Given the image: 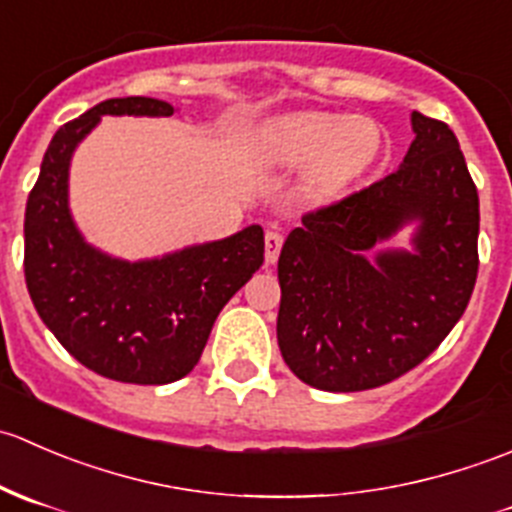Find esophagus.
I'll use <instances>...</instances> for the list:
<instances>
[{
    "label": "esophagus",
    "instance_id": "obj_1",
    "mask_svg": "<svg viewBox=\"0 0 512 512\" xmlns=\"http://www.w3.org/2000/svg\"><path fill=\"white\" fill-rule=\"evenodd\" d=\"M282 242H285V237H282L280 230H267L265 235V260L267 265H272V262H277V257H280V250H282Z\"/></svg>",
    "mask_w": 512,
    "mask_h": 512
}]
</instances>
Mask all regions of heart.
<instances>
[{"instance_id": "heart-1", "label": "heart", "mask_w": 512, "mask_h": 512, "mask_svg": "<svg viewBox=\"0 0 512 512\" xmlns=\"http://www.w3.org/2000/svg\"><path fill=\"white\" fill-rule=\"evenodd\" d=\"M267 151L280 163H312L309 190L329 198L349 188L379 160L384 151V131L369 118L297 113L270 133Z\"/></svg>"}]
</instances>
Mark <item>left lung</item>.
I'll use <instances>...</instances> for the list:
<instances>
[{"instance_id": "obj_1", "label": "left lung", "mask_w": 512, "mask_h": 512, "mask_svg": "<svg viewBox=\"0 0 512 512\" xmlns=\"http://www.w3.org/2000/svg\"><path fill=\"white\" fill-rule=\"evenodd\" d=\"M399 170L302 215L277 262V342L297 379L366 391L421 364L463 317L478 277V190L448 123L414 111ZM419 220L414 253L363 252Z\"/></svg>"}]
</instances>
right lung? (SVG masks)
Wrapping results in <instances>:
<instances>
[{
  "instance_id": "right-lung-1",
  "label": "right lung",
  "mask_w": 512,
  "mask_h": 512,
  "mask_svg": "<svg viewBox=\"0 0 512 512\" xmlns=\"http://www.w3.org/2000/svg\"><path fill=\"white\" fill-rule=\"evenodd\" d=\"M173 116L158 98H108L64 123L24 213V277L41 322L76 361L123 384H170L193 371L220 309L265 262L245 227L160 260L123 262L86 245L66 203L69 160L101 116Z\"/></svg>"
}]
</instances>
